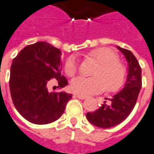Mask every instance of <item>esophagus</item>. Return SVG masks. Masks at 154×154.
Instances as JSON below:
<instances>
[{"label": "esophagus", "instance_id": "1", "mask_svg": "<svg viewBox=\"0 0 154 154\" xmlns=\"http://www.w3.org/2000/svg\"><path fill=\"white\" fill-rule=\"evenodd\" d=\"M74 97H77L78 99H81V100H84V99H86V97H84V96H80V95H74Z\"/></svg>", "mask_w": 154, "mask_h": 154}]
</instances>
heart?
<instances>
[{
    "label": "heart",
    "mask_w": 154,
    "mask_h": 154,
    "mask_svg": "<svg viewBox=\"0 0 154 154\" xmlns=\"http://www.w3.org/2000/svg\"><path fill=\"white\" fill-rule=\"evenodd\" d=\"M89 57L94 58L98 66L93 72L94 77H78L70 83V89L80 96H89L99 93L105 90L109 91L118 90L126 81L127 70L119 61V56L115 51L108 47L97 48L92 51ZM78 70V63L74 56L69 57L64 64V71L69 77L76 75Z\"/></svg>",
    "instance_id": "1"
}]
</instances>
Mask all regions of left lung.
I'll use <instances>...</instances> for the list:
<instances>
[{
    "mask_svg": "<svg viewBox=\"0 0 154 154\" xmlns=\"http://www.w3.org/2000/svg\"><path fill=\"white\" fill-rule=\"evenodd\" d=\"M123 54L128 63V70L124 88L111 99L109 103L105 101L96 111L86 114L90 123L102 128H109L122 122L129 116L136 103L141 89V68L134 55L130 51L117 46ZM107 99V98H106Z\"/></svg>",
    "mask_w": 154,
    "mask_h": 154,
    "instance_id": "left-lung-1",
    "label": "left lung"
}]
</instances>
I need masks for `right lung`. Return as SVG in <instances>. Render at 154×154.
Masks as SVG:
<instances>
[{
	"instance_id": "1",
	"label": "right lung",
	"mask_w": 154,
	"mask_h": 154,
	"mask_svg": "<svg viewBox=\"0 0 154 154\" xmlns=\"http://www.w3.org/2000/svg\"><path fill=\"white\" fill-rule=\"evenodd\" d=\"M61 51L47 42L26 46L11 65L9 88L17 111L32 123L48 124L63 115L71 94L48 92L47 83L57 79L64 88L68 81L61 74Z\"/></svg>"
}]
</instances>
